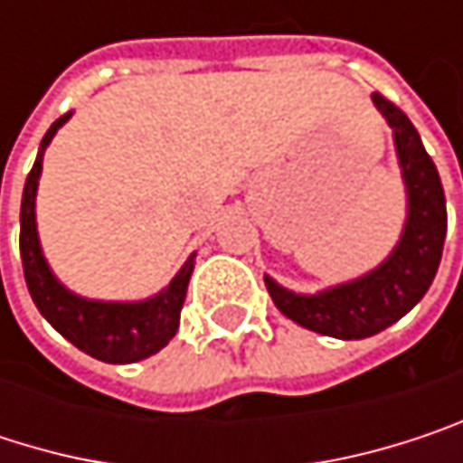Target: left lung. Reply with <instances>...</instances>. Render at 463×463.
<instances>
[{
  "label": "left lung",
  "mask_w": 463,
  "mask_h": 463,
  "mask_svg": "<svg viewBox=\"0 0 463 463\" xmlns=\"http://www.w3.org/2000/svg\"><path fill=\"white\" fill-rule=\"evenodd\" d=\"M373 104L394 134L397 163L408 198L400 241L373 270L314 295L292 292L265 273V287L287 319L337 340H362L378 335L413 311L437 276L448 232L442 182L434 160L423 149L416 126L381 93H373Z\"/></svg>",
  "instance_id": "1"
}]
</instances>
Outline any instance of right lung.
Segmentation results:
<instances>
[{
  "label": "right lung",
  "instance_id": "right-lung-1",
  "mask_svg": "<svg viewBox=\"0 0 463 463\" xmlns=\"http://www.w3.org/2000/svg\"><path fill=\"white\" fill-rule=\"evenodd\" d=\"M71 118H58L43 137L37 160L24 184L21 201V260L29 295L40 314L61 332L71 345L90 354L93 359L109 364H131L157 354L179 329V314L187 298V284L195 268V254L179 268V273L152 298L144 300H90L71 292L52 273L47 262L40 231H37V187L43 176V157L47 144L58 134V128Z\"/></svg>",
  "mask_w": 463,
  "mask_h": 463
}]
</instances>
